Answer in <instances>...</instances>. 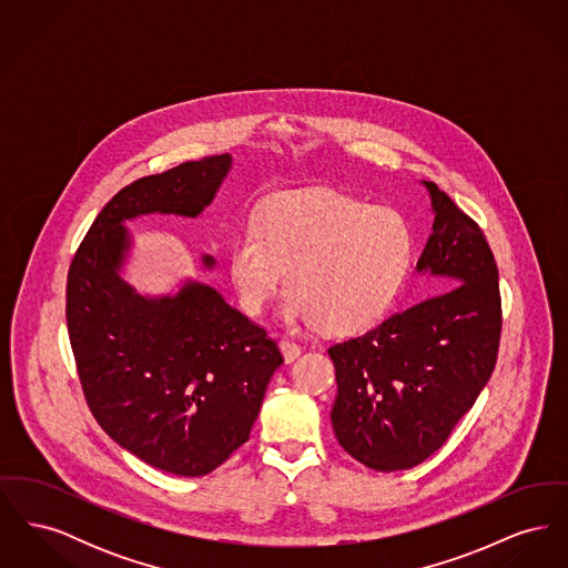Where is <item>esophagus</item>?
<instances>
[{
  "label": "esophagus",
  "mask_w": 568,
  "mask_h": 568,
  "mask_svg": "<svg viewBox=\"0 0 568 568\" xmlns=\"http://www.w3.org/2000/svg\"><path fill=\"white\" fill-rule=\"evenodd\" d=\"M278 349L283 353L285 364H292V362L296 359L297 355L302 353V349L297 347L296 343H292V341H281V343H278Z\"/></svg>",
  "instance_id": "1"
}]
</instances>
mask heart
<instances>
[{
	"label": "heart",
	"instance_id": "1",
	"mask_svg": "<svg viewBox=\"0 0 568 568\" xmlns=\"http://www.w3.org/2000/svg\"><path fill=\"white\" fill-rule=\"evenodd\" d=\"M413 260L415 236L398 211L300 190L272 197L244 227L230 251V278L246 315H260L285 281L287 327L357 334L389 313Z\"/></svg>",
	"mask_w": 568,
	"mask_h": 568
}]
</instances>
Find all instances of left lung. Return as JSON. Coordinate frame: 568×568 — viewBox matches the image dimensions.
Returning a JSON list of instances; mask_svg holds the SVG:
<instances>
[{
	"label": "left lung",
	"instance_id": "obj_1",
	"mask_svg": "<svg viewBox=\"0 0 568 568\" xmlns=\"http://www.w3.org/2000/svg\"><path fill=\"white\" fill-rule=\"evenodd\" d=\"M433 234L415 272L436 296L327 353L338 394L332 426L364 466L392 473L430 458L491 377L500 338L498 268L479 225L430 181Z\"/></svg>",
	"mask_w": 568,
	"mask_h": 568
}]
</instances>
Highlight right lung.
Instances as JSON below:
<instances>
[{
    "mask_svg": "<svg viewBox=\"0 0 568 568\" xmlns=\"http://www.w3.org/2000/svg\"><path fill=\"white\" fill-rule=\"evenodd\" d=\"M230 170L225 153L138 179L102 209L68 272L65 320L87 405L116 445L179 477L209 475L248 440L283 357L213 285L185 278L170 294L135 292L123 278L134 246L125 223L202 215ZM202 266L215 271V257L202 255Z\"/></svg>",
    "mask_w": 568,
    "mask_h": 568,
    "instance_id": "1",
    "label": "right lung"
}]
</instances>
